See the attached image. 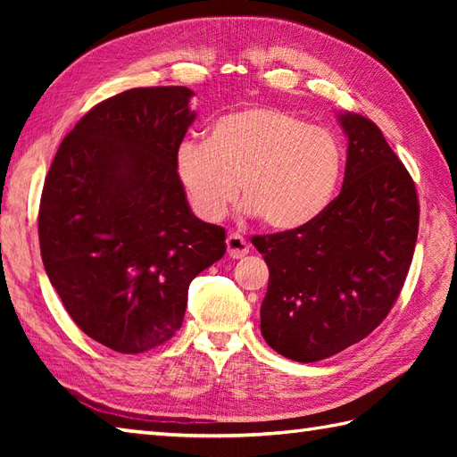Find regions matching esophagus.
<instances>
[{
  "label": "esophagus",
  "mask_w": 457,
  "mask_h": 457,
  "mask_svg": "<svg viewBox=\"0 0 457 457\" xmlns=\"http://www.w3.org/2000/svg\"><path fill=\"white\" fill-rule=\"evenodd\" d=\"M226 245H228V255L231 259H241L249 253V244L239 234H229L226 239Z\"/></svg>",
  "instance_id": "1"
}]
</instances>
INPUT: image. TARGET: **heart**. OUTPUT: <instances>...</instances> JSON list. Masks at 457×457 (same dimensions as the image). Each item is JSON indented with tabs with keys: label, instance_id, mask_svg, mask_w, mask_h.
Segmentation results:
<instances>
[{
	"label": "heart",
	"instance_id": "b5f03b06",
	"mask_svg": "<svg viewBox=\"0 0 457 457\" xmlns=\"http://www.w3.org/2000/svg\"><path fill=\"white\" fill-rule=\"evenodd\" d=\"M344 169L337 139L273 105H245L212 123L206 141H184L174 172L192 212L216 223L239 194L247 213L275 231L318 220Z\"/></svg>",
	"mask_w": 457,
	"mask_h": 457
}]
</instances>
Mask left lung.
I'll use <instances>...</instances> for the list:
<instances>
[{
  "label": "left lung",
  "instance_id": "obj_1",
  "mask_svg": "<svg viewBox=\"0 0 457 457\" xmlns=\"http://www.w3.org/2000/svg\"><path fill=\"white\" fill-rule=\"evenodd\" d=\"M337 118L347 137L339 196L306 228L253 237L269 267L261 334L300 363L344 352L383 322L419 236L414 182L381 129L357 113Z\"/></svg>",
  "mask_w": 457,
  "mask_h": 457
}]
</instances>
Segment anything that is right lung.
Returning <instances> with one entry per match:
<instances>
[{
  "label": "right lung",
  "mask_w": 457,
  "mask_h": 457,
  "mask_svg": "<svg viewBox=\"0 0 457 457\" xmlns=\"http://www.w3.org/2000/svg\"><path fill=\"white\" fill-rule=\"evenodd\" d=\"M184 86L96 105L45 179L38 241L48 280L86 336L143 353L182 326L192 278L226 253V229L194 216L174 153L196 113Z\"/></svg>",
  "instance_id": "obj_1"
}]
</instances>
